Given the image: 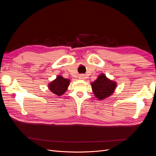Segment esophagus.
<instances>
[{
    "label": "esophagus",
    "mask_w": 156,
    "mask_h": 156,
    "mask_svg": "<svg viewBox=\"0 0 156 156\" xmlns=\"http://www.w3.org/2000/svg\"><path fill=\"white\" fill-rule=\"evenodd\" d=\"M84 78H85V75H84V74L79 75V79L83 80V79H84Z\"/></svg>",
    "instance_id": "1"
}]
</instances>
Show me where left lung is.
Masks as SVG:
<instances>
[{
  "mask_svg": "<svg viewBox=\"0 0 156 156\" xmlns=\"http://www.w3.org/2000/svg\"><path fill=\"white\" fill-rule=\"evenodd\" d=\"M91 84L94 96L99 100H103L112 95L116 86V83L115 81L107 79L103 73Z\"/></svg>",
  "mask_w": 156,
  "mask_h": 156,
  "instance_id": "1",
  "label": "left lung"
}]
</instances>
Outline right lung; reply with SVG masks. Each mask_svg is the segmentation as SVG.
<instances>
[{
    "mask_svg": "<svg viewBox=\"0 0 156 156\" xmlns=\"http://www.w3.org/2000/svg\"><path fill=\"white\" fill-rule=\"evenodd\" d=\"M69 85V80L59 75L53 81L49 83V88L53 93L56 94L57 96H61L67 90Z\"/></svg>",
    "mask_w": 156,
    "mask_h": 156,
    "instance_id": "obj_1",
    "label": "right lung"
}]
</instances>
